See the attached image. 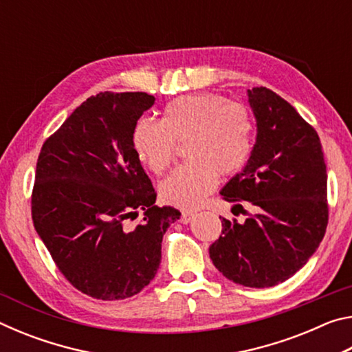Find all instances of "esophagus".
<instances>
[{"mask_svg":"<svg viewBox=\"0 0 352 352\" xmlns=\"http://www.w3.org/2000/svg\"><path fill=\"white\" fill-rule=\"evenodd\" d=\"M194 216H195L194 211H184V212L182 214V223H184V225L189 223L190 220L194 219Z\"/></svg>","mask_w":352,"mask_h":352,"instance_id":"34e87169","label":"esophagus"}]
</instances>
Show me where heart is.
I'll use <instances>...</instances> for the list:
<instances>
[{
  "mask_svg": "<svg viewBox=\"0 0 352 352\" xmlns=\"http://www.w3.org/2000/svg\"><path fill=\"white\" fill-rule=\"evenodd\" d=\"M252 119L239 104H226L211 93L177 98L164 107L162 121L140 119L132 130L136 158L162 175L174 158L175 142L186 140L189 162L160 184L166 204L194 208L216 188L220 175H233L252 151Z\"/></svg>",
  "mask_w": 352,
  "mask_h": 352,
  "instance_id": "obj_1",
  "label": "heart"
}]
</instances>
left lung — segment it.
<instances>
[{
	"instance_id": "left-lung-1",
	"label": "left lung",
	"mask_w": 352,
	"mask_h": 352,
	"mask_svg": "<svg viewBox=\"0 0 352 352\" xmlns=\"http://www.w3.org/2000/svg\"><path fill=\"white\" fill-rule=\"evenodd\" d=\"M247 96L256 141L220 194L234 206L247 201L253 214L242 223L222 219L210 258L233 283L264 289L294 276L323 241L327 174L317 132L287 100L264 87Z\"/></svg>"
}]
</instances>
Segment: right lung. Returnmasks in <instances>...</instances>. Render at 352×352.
Listing matches in <instances>:
<instances>
[{
	"label": "right lung",
	"instance_id": "right-lung-1",
	"mask_svg": "<svg viewBox=\"0 0 352 352\" xmlns=\"http://www.w3.org/2000/svg\"><path fill=\"white\" fill-rule=\"evenodd\" d=\"M155 104L147 93L87 99L45 141L32 192V220L63 276L82 294L115 301L157 275L163 236L182 212L155 206V189L132 147V130ZM138 209L143 222L125 220Z\"/></svg>",
	"mask_w": 352,
	"mask_h": 352
}]
</instances>
